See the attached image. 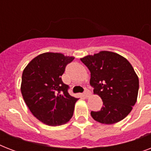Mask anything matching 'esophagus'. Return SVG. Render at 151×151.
<instances>
[{"mask_svg": "<svg viewBox=\"0 0 151 151\" xmlns=\"http://www.w3.org/2000/svg\"><path fill=\"white\" fill-rule=\"evenodd\" d=\"M90 92L89 91L88 89H85V93H84V96H85V98H88V97L90 96Z\"/></svg>", "mask_w": 151, "mask_h": 151, "instance_id": "esophagus-1", "label": "esophagus"}]
</instances>
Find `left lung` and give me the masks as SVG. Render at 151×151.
I'll use <instances>...</instances> for the list:
<instances>
[{"label":"left lung","instance_id":"obj_1","mask_svg":"<svg viewBox=\"0 0 151 151\" xmlns=\"http://www.w3.org/2000/svg\"><path fill=\"white\" fill-rule=\"evenodd\" d=\"M91 73L90 85L103 100L101 110L91 112L101 124L121 122L132 111L137 100L139 78L131 63L121 55L101 51L81 58Z\"/></svg>","mask_w":151,"mask_h":151}]
</instances>
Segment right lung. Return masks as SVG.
I'll use <instances>...</instances> for the list:
<instances>
[{"label": "right lung", "instance_id": "right-lung-1", "mask_svg": "<svg viewBox=\"0 0 151 151\" xmlns=\"http://www.w3.org/2000/svg\"><path fill=\"white\" fill-rule=\"evenodd\" d=\"M73 59L62 53L45 52L23 70L20 88L23 99L34 117L47 125L66 124L73 116L78 99L69 94L61 76Z\"/></svg>", "mask_w": 151, "mask_h": 151}]
</instances>
